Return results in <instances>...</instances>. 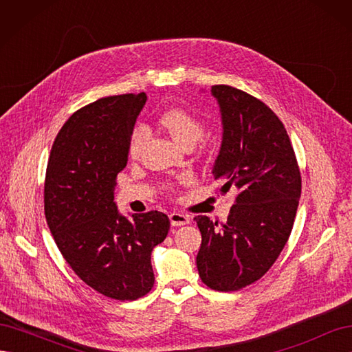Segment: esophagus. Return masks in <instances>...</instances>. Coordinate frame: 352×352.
<instances>
[{"instance_id": "34e87169", "label": "esophagus", "mask_w": 352, "mask_h": 352, "mask_svg": "<svg viewBox=\"0 0 352 352\" xmlns=\"http://www.w3.org/2000/svg\"><path fill=\"white\" fill-rule=\"evenodd\" d=\"M170 223H172L173 226H184V225H188L189 223V216L184 214V212H170Z\"/></svg>"}]
</instances>
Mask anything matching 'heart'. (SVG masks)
<instances>
[{
	"instance_id": "heart-1",
	"label": "heart",
	"mask_w": 352,
	"mask_h": 352,
	"mask_svg": "<svg viewBox=\"0 0 352 352\" xmlns=\"http://www.w3.org/2000/svg\"><path fill=\"white\" fill-rule=\"evenodd\" d=\"M160 123L168 132V135L184 148L194 146L206 133L204 122L198 119L195 114L180 107L167 109L163 111L162 116H160ZM146 140L148 131L144 126H138L129 142V155L132 158H136L141 154ZM166 188L170 189L168 185Z\"/></svg>"
}]
</instances>
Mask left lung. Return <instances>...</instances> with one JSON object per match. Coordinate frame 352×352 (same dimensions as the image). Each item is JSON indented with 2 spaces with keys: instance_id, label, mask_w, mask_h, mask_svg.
Returning <instances> with one entry per match:
<instances>
[{
  "instance_id": "left-lung-1",
  "label": "left lung",
  "mask_w": 352,
  "mask_h": 352,
  "mask_svg": "<svg viewBox=\"0 0 352 352\" xmlns=\"http://www.w3.org/2000/svg\"><path fill=\"white\" fill-rule=\"evenodd\" d=\"M220 105L223 141L212 176L236 194L221 228L197 216L201 280L214 291H239L261 279L291 235L301 197V172L283 123L263 101L229 85L211 87Z\"/></svg>"
}]
</instances>
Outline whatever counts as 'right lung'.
Returning <instances> with one entry per match:
<instances>
[{
  "label": "right lung",
  "instance_id": "1",
  "mask_svg": "<svg viewBox=\"0 0 352 352\" xmlns=\"http://www.w3.org/2000/svg\"><path fill=\"white\" fill-rule=\"evenodd\" d=\"M145 101V92L113 95L73 113L52 144L45 173V217L61 255L92 289L119 301L153 289L151 252L170 229L162 211L127 220L114 202Z\"/></svg>",
  "mask_w": 352,
  "mask_h": 352
}]
</instances>
